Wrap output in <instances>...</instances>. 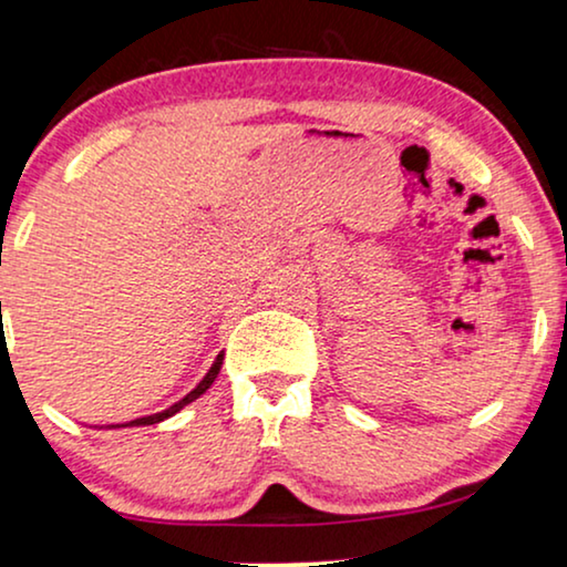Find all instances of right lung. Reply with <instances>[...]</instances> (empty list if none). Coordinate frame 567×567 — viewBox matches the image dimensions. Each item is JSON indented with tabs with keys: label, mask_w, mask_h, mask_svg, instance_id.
Instances as JSON below:
<instances>
[{
	"label": "right lung",
	"mask_w": 567,
	"mask_h": 567,
	"mask_svg": "<svg viewBox=\"0 0 567 567\" xmlns=\"http://www.w3.org/2000/svg\"><path fill=\"white\" fill-rule=\"evenodd\" d=\"M220 368H223V352L217 354L215 358V362H213V368H209L207 371V375L205 379H202L199 383H196V386L188 391V394L184 396V399H178L176 404H171L168 410H163V412H157V414H147V417H137V420H132V422H126V425H155V422H163V420H168V417H173V414L176 412H181L184 410L186 404H192L194 399H199L202 394H205V391L213 386L215 383V379H217V373H220ZM126 425H109V427H126Z\"/></svg>",
	"instance_id": "1"
}]
</instances>
